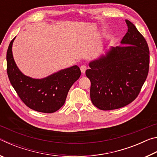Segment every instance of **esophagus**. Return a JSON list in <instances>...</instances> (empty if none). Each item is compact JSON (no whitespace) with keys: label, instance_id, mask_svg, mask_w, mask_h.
<instances>
[{"label":"esophagus","instance_id":"obj_1","mask_svg":"<svg viewBox=\"0 0 157 157\" xmlns=\"http://www.w3.org/2000/svg\"><path fill=\"white\" fill-rule=\"evenodd\" d=\"M86 69H87L86 66H85V65H82V66H81V67H80V70H81V72H82V74H84V73H85V71H86Z\"/></svg>","mask_w":157,"mask_h":157}]
</instances>
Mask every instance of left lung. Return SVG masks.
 <instances>
[{
	"mask_svg": "<svg viewBox=\"0 0 157 157\" xmlns=\"http://www.w3.org/2000/svg\"><path fill=\"white\" fill-rule=\"evenodd\" d=\"M127 33L122 46L111 47L90 62L86 75L91 81L92 103L101 110L116 109L136 99L147 78L150 51L135 25L125 20Z\"/></svg>",
	"mask_w": 157,
	"mask_h": 157,
	"instance_id": "left-lung-1",
	"label": "left lung"
}]
</instances>
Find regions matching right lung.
<instances>
[{
    "label": "right lung",
    "mask_w": 157,
    "mask_h": 157,
    "mask_svg": "<svg viewBox=\"0 0 157 157\" xmlns=\"http://www.w3.org/2000/svg\"><path fill=\"white\" fill-rule=\"evenodd\" d=\"M7 52V72L10 83L26 106L34 111L53 113L65 103L69 89L81 75L78 66L62 69L46 78L35 79L26 76L19 70L12 55V45Z\"/></svg>",
    "instance_id": "1"
}]
</instances>
